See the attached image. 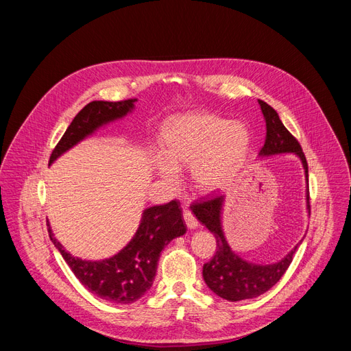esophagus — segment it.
<instances>
[{
	"mask_svg": "<svg viewBox=\"0 0 351 351\" xmlns=\"http://www.w3.org/2000/svg\"><path fill=\"white\" fill-rule=\"evenodd\" d=\"M183 217H184V221H186V226H187V228H190V230H196V228H197L199 222H197V219L195 218V215L192 214V212L187 210V209H184V212H183Z\"/></svg>",
	"mask_w": 351,
	"mask_h": 351,
	"instance_id": "esophagus-1",
	"label": "esophagus"
}]
</instances>
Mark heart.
<instances>
[{
  "mask_svg": "<svg viewBox=\"0 0 351 351\" xmlns=\"http://www.w3.org/2000/svg\"><path fill=\"white\" fill-rule=\"evenodd\" d=\"M249 147L250 133L244 123L209 112H187L168 121L165 151L155 154V168L171 187L180 183V169L190 168L195 187L209 195L239 174Z\"/></svg>",
  "mask_w": 351,
  "mask_h": 351,
  "instance_id": "b5f03b06",
  "label": "heart"
}]
</instances>
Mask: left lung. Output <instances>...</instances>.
Returning a JSON list of instances; mask_svg holds the SVG:
<instances>
[{"mask_svg": "<svg viewBox=\"0 0 351 351\" xmlns=\"http://www.w3.org/2000/svg\"><path fill=\"white\" fill-rule=\"evenodd\" d=\"M258 102L261 105L265 123H267V136H265V145L259 152V158L294 154L300 159L306 178V208L309 212V173H307V162L304 154L302 152V146L285 129L277 111L269 107L267 102L261 99H258ZM224 200L226 196H217L192 206L193 214L200 224H204L217 239V252L214 258L204 265L202 274H204L206 285L221 299L228 302L253 299V297L267 293L271 287L280 281L287 268L290 267L294 253L299 249L303 239L278 262L258 263L243 259L240 254L230 247L224 228H222L221 215Z\"/></svg>", "mask_w": 351, "mask_h": 351, "instance_id": "obj_1", "label": "left lung"}]
</instances>
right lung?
<instances>
[{"instance_id":"right-lung-1","label":"right lung","mask_w":351,"mask_h":351,"mask_svg":"<svg viewBox=\"0 0 351 351\" xmlns=\"http://www.w3.org/2000/svg\"><path fill=\"white\" fill-rule=\"evenodd\" d=\"M134 102L137 99L120 102L92 101L88 104L74 117L56 149L52 151L49 165L71 147L98 132L101 127L130 114L134 110ZM183 221V212L177 200H171L167 205L146 208L132 240L114 256L102 261H84L73 256L57 240L49 222L48 232L51 241L82 285L99 299L117 304H129L139 300L152 287L161 252L169 241L183 236L187 230Z\"/></svg>"}]
</instances>
